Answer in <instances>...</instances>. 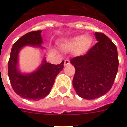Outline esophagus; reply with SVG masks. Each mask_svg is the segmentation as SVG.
Masks as SVG:
<instances>
[{
  "label": "esophagus",
  "mask_w": 127,
  "mask_h": 127,
  "mask_svg": "<svg viewBox=\"0 0 127 127\" xmlns=\"http://www.w3.org/2000/svg\"><path fill=\"white\" fill-rule=\"evenodd\" d=\"M70 60H68V59H66V60H65L64 66H67V65H70Z\"/></svg>",
  "instance_id": "esophagus-1"
}]
</instances>
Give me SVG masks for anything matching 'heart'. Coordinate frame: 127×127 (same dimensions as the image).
<instances>
[{"mask_svg":"<svg viewBox=\"0 0 127 127\" xmlns=\"http://www.w3.org/2000/svg\"><path fill=\"white\" fill-rule=\"evenodd\" d=\"M92 44V39L88 35H76L65 40L63 46L67 50H74L77 55H83L87 53Z\"/></svg>","mask_w":127,"mask_h":127,"instance_id":"heart-1","label":"heart"}]
</instances>
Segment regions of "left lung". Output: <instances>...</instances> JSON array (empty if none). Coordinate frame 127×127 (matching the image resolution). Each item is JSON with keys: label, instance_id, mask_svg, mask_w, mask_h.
<instances>
[{"label": "left lung", "instance_id": "left-lung-1", "mask_svg": "<svg viewBox=\"0 0 127 127\" xmlns=\"http://www.w3.org/2000/svg\"><path fill=\"white\" fill-rule=\"evenodd\" d=\"M98 41L84 56L70 60L76 69L72 85L79 97L92 100L110 90L118 69L116 46L105 35L95 32Z\"/></svg>", "mask_w": 127, "mask_h": 127}]
</instances>
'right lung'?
<instances>
[{
  "mask_svg": "<svg viewBox=\"0 0 127 127\" xmlns=\"http://www.w3.org/2000/svg\"><path fill=\"white\" fill-rule=\"evenodd\" d=\"M42 30L29 32L13 44L8 63V75L11 86L16 94L22 98L39 100L45 98L51 92L56 76L64 69V61L53 65L46 60V49L42 46ZM27 45L40 48L43 57L41 65L31 73H22L19 68V54Z\"/></svg>",
  "mask_w": 127,
  "mask_h": 127,
  "instance_id": "1",
  "label": "right lung"
}]
</instances>
